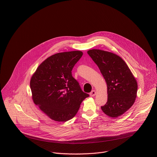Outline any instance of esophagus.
Wrapping results in <instances>:
<instances>
[{
  "label": "esophagus",
  "instance_id": "esophagus-1",
  "mask_svg": "<svg viewBox=\"0 0 157 157\" xmlns=\"http://www.w3.org/2000/svg\"><path fill=\"white\" fill-rule=\"evenodd\" d=\"M96 91H95V90H93V91L90 93V96H92V97L95 96H96Z\"/></svg>",
  "mask_w": 157,
  "mask_h": 157
}]
</instances>
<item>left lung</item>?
<instances>
[{
    "label": "left lung",
    "mask_w": 157,
    "mask_h": 157,
    "mask_svg": "<svg viewBox=\"0 0 157 157\" xmlns=\"http://www.w3.org/2000/svg\"><path fill=\"white\" fill-rule=\"evenodd\" d=\"M98 65L107 89V102L101 107L103 113L117 118L127 112L135 102L137 82L126 63L119 55L99 49L87 51Z\"/></svg>",
    "instance_id": "1"
}]
</instances>
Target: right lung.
Returning <instances> with one entry per match:
<instances>
[{"label":"right lung","mask_w":157,"mask_h":157,"mask_svg":"<svg viewBox=\"0 0 157 157\" xmlns=\"http://www.w3.org/2000/svg\"><path fill=\"white\" fill-rule=\"evenodd\" d=\"M82 54L81 51H72L52 55L38 66L30 79L33 102L55 121L73 118L82 101L89 97L71 74Z\"/></svg>","instance_id":"1"}]
</instances>
